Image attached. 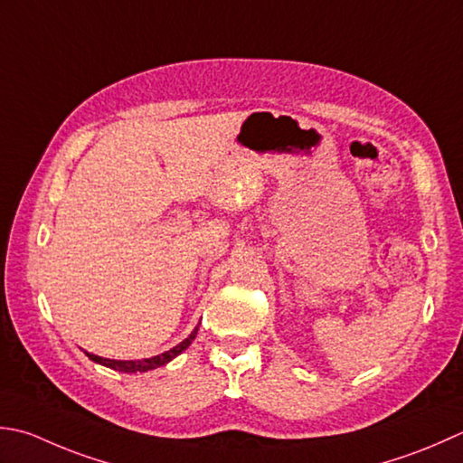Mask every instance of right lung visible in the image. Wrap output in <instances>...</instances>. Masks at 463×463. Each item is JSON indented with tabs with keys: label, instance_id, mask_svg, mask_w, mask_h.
Masks as SVG:
<instances>
[{
	"label": "right lung",
	"instance_id": "add662e5",
	"mask_svg": "<svg viewBox=\"0 0 463 463\" xmlns=\"http://www.w3.org/2000/svg\"><path fill=\"white\" fill-rule=\"evenodd\" d=\"M196 333H198V327H194V331L190 333L183 343H178L176 347H172L170 351L160 353V355H154V357H150V359H136V361L104 359V357L92 355V353H88V351H86V355H88L90 359H92L94 364L106 365V367H110V369H114V371H122V373H144V371H150V369H156V367H160V365H166L168 361H172L176 355H180V353H183V351L190 345V343L194 341Z\"/></svg>",
	"mask_w": 463,
	"mask_h": 463
}]
</instances>
